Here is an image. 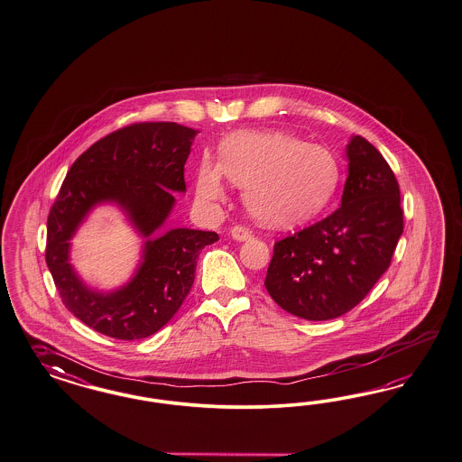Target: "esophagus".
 Returning <instances> with one entry per match:
<instances>
[{"label": "esophagus", "mask_w": 462, "mask_h": 462, "mask_svg": "<svg viewBox=\"0 0 462 462\" xmlns=\"http://www.w3.org/2000/svg\"><path fill=\"white\" fill-rule=\"evenodd\" d=\"M230 236H232V239L237 240V242H245V240L253 237V232L249 228H245V226H234L230 230Z\"/></svg>", "instance_id": "34e87169"}]
</instances>
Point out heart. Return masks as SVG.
<instances>
[{
    "mask_svg": "<svg viewBox=\"0 0 462 462\" xmlns=\"http://www.w3.org/2000/svg\"><path fill=\"white\" fill-rule=\"evenodd\" d=\"M225 177L244 191L255 220L268 226L302 225L328 207L339 182V163L322 144L303 143L283 131L237 133L220 148V160L203 157L196 196L213 205L225 199Z\"/></svg>",
    "mask_w": 462,
    "mask_h": 462,
    "instance_id": "heart-1",
    "label": "heart"
}]
</instances>
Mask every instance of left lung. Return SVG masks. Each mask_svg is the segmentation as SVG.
Segmentation results:
<instances>
[{
    "label": "left lung",
    "instance_id": "8db88e82",
    "mask_svg": "<svg viewBox=\"0 0 462 462\" xmlns=\"http://www.w3.org/2000/svg\"><path fill=\"white\" fill-rule=\"evenodd\" d=\"M341 207L274 244L264 280L271 299L307 320L339 318L387 271L402 234L399 186L381 152L362 136L346 144Z\"/></svg>",
    "mask_w": 462,
    "mask_h": 462
}]
</instances>
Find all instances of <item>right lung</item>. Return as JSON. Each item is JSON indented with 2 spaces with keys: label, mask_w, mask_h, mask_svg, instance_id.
Here are the masks:
<instances>
[{
  "label": "right lung",
  "mask_w": 462,
  "mask_h": 462,
  "mask_svg": "<svg viewBox=\"0 0 462 462\" xmlns=\"http://www.w3.org/2000/svg\"><path fill=\"white\" fill-rule=\"evenodd\" d=\"M198 131L177 123L123 127L92 144L68 171L48 218L46 263L64 307L116 339L163 328L188 297L199 251L218 234L163 225L186 192L184 165ZM112 204L144 239L139 266L111 291L87 286L70 264V240L97 207Z\"/></svg>",
  "instance_id": "add662e5"
}]
</instances>
